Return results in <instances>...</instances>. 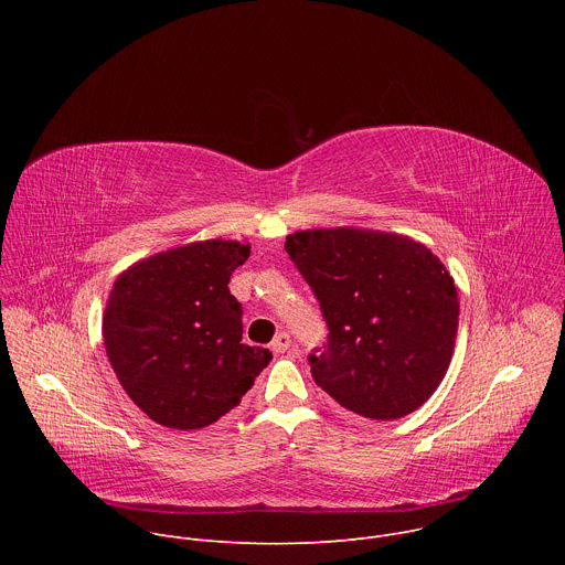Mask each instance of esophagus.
Listing matches in <instances>:
<instances>
[{"mask_svg": "<svg viewBox=\"0 0 565 565\" xmlns=\"http://www.w3.org/2000/svg\"><path fill=\"white\" fill-rule=\"evenodd\" d=\"M290 347H292V340H290V335H288L286 331L277 333L275 340H273V344H270V349H273L275 353H286Z\"/></svg>", "mask_w": 565, "mask_h": 565, "instance_id": "esophagus-1", "label": "esophagus"}]
</instances>
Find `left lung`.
Listing matches in <instances>:
<instances>
[{
    "mask_svg": "<svg viewBox=\"0 0 565 565\" xmlns=\"http://www.w3.org/2000/svg\"><path fill=\"white\" fill-rule=\"evenodd\" d=\"M286 253L331 331L324 353L308 355L317 386L371 420L423 407L458 333V290L443 262L412 236L347 225L288 234Z\"/></svg>",
    "mask_w": 565,
    "mask_h": 565,
    "instance_id": "obj_1",
    "label": "left lung"
}]
</instances>
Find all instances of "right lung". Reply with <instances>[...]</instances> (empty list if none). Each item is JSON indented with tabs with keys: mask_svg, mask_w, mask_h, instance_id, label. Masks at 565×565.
Listing matches in <instances>:
<instances>
[{
	"mask_svg": "<svg viewBox=\"0 0 565 565\" xmlns=\"http://www.w3.org/2000/svg\"><path fill=\"white\" fill-rule=\"evenodd\" d=\"M250 244L207 238L136 262L118 275L103 312L107 358L125 393L153 423L203 429L234 409L273 360L241 344L230 275Z\"/></svg>",
	"mask_w": 565,
	"mask_h": 565,
	"instance_id": "obj_1",
	"label": "right lung"
}]
</instances>
